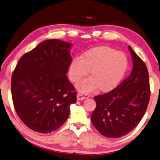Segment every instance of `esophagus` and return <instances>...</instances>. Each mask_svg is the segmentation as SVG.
Returning <instances> with one entry per match:
<instances>
[{"mask_svg": "<svg viewBox=\"0 0 160 160\" xmlns=\"http://www.w3.org/2000/svg\"><path fill=\"white\" fill-rule=\"evenodd\" d=\"M77 98H78V100H84V99L90 98V94L85 93V92H79L78 94Z\"/></svg>", "mask_w": 160, "mask_h": 160, "instance_id": "obj_1", "label": "esophagus"}]
</instances>
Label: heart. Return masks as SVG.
Returning a JSON list of instances; mask_svg holds the SVG:
<instances>
[{"label":"heart","mask_w":160,"mask_h":160,"mask_svg":"<svg viewBox=\"0 0 160 160\" xmlns=\"http://www.w3.org/2000/svg\"><path fill=\"white\" fill-rule=\"evenodd\" d=\"M128 67L126 56L120 52L107 46L92 48L84 52L81 59L75 58L69 68V78L77 82L88 75L90 78L80 82L78 88L81 91H90L96 88L106 92L118 84Z\"/></svg>","instance_id":"heart-1"}]
</instances>
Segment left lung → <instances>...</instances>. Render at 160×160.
I'll list each match as a JSON object with an SVG mask.
<instances>
[{
	"mask_svg": "<svg viewBox=\"0 0 160 160\" xmlns=\"http://www.w3.org/2000/svg\"><path fill=\"white\" fill-rule=\"evenodd\" d=\"M128 48L133 61L130 75L115 89L94 98L96 108L91 121L99 132L108 138H119L132 130L143 118L149 102L148 68Z\"/></svg>",
	"mask_w": 160,
	"mask_h": 160,
	"instance_id": "obj_1",
	"label": "left lung"
}]
</instances>
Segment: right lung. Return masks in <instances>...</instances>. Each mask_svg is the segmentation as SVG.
Here are the masks:
<instances>
[{
  "instance_id": "obj_1",
  "label": "right lung",
  "mask_w": 160,
  "mask_h": 160,
  "mask_svg": "<svg viewBox=\"0 0 160 160\" xmlns=\"http://www.w3.org/2000/svg\"><path fill=\"white\" fill-rule=\"evenodd\" d=\"M71 44L45 40L20 58L12 72L14 108L28 128L40 133L56 130L67 120L77 92L68 80Z\"/></svg>"
}]
</instances>
